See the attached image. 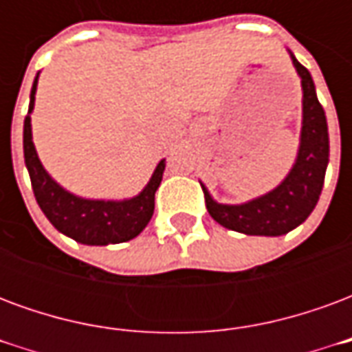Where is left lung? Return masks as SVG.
<instances>
[{
	"label": "left lung",
	"mask_w": 352,
	"mask_h": 352,
	"mask_svg": "<svg viewBox=\"0 0 352 352\" xmlns=\"http://www.w3.org/2000/svg\"><path fill=\"white\" fill-rule=\"evenodd\" d=\"M292 64L303 90L302 141L294 168L275 190L241 206L217 204L201 184L207 211L224 228L247 236H283L300 226L317 206L330 153L328 124L309 72L294 56Z\"/></svg>",
	"instance_id": "1"
}]
</instances>
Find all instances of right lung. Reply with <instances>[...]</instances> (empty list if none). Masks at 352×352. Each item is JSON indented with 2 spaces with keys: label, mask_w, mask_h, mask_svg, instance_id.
I'll use <instances>...</instances> for the list:
<instances>
[{
  "label": "right lung",
  "mask_w": 352,
  "mask_h": 352,
  "mask_svg": "<svg viewBox=\"0 0 352 352\" xmlns=\"http://www.w3.org/2000/svg\"><path fill=\"white\" fill-rule=\"evenodd\" d=\"M39 77V75H37ZM37 77L30 94V109L24 118V160L32 179L35 199L41 207L50 224L67 237L85 245L124 243L139 236L154 213V194L158 190L166 160L154 169L151 181L143 192L124 201H103L85 199L64 190L52 177L45 171L35 153L32 141V118L34 111Z\"/></svg>",
  "instance_id": "1"
}]
</instances>
